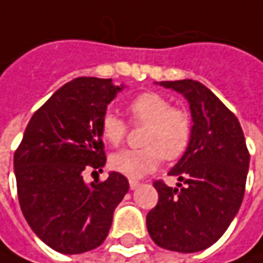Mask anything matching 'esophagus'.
<instances>
[{"mask_svg": "<svg viewBox=\"0 0 263 263\" xmlns=\"http://www.w3.org/2000/svg\"><path fill=\"white\" fill-rule=\"evenodd\" d=\"M128 184H130V189H132V190H136V189L141 185V182H139V181H136V179H130V182H128Z\"/></svg>", "mask_w": 263, "mask_h": 263, "instance_id": "esophagus-1", "label": "esophagus"}]
</instances>
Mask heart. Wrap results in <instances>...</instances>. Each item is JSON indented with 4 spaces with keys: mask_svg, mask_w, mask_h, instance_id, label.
Masks as SVG:
<instances>
[{
    "mask_svg": "<svg viewBox=\"0 0 263 263\" xmlns=\"http://www.w3.org/2000/svg\"><path fill=\"white\" fill-rule=\"evenodd\" d=\"M130 120L146 124L141 149H121L109 159L110 167L128 178H142L156 171L161 159L175 160L189 148L193 133L190 114L172 106L171 100L157 92H142L127 104ZM102 138L110 145H120L127 135V124L115 112H104L100 120Z\"/></svg>",
    "mask_w": 263,
    "mask_h": 263,
    "instance_id": "1",
    "label": "heart"
}]
</instances>
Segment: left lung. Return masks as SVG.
I'll use <instances>...</instances> for the list:
<instances>
[{
	"instance_id": "1",
	"label": "left lung",
	"mask_w": 263,
	"mask_h": 263,
	"mask_svg": "<svg viewBox=\"0 0 263 263\" xmlns=\"http://www.w3.org/2000/svg\"><path fill=\"white\" fill-rule=\"evenodd\" d=\"M190 104L192 141L169 175L175 189L154 181L157 205L146 216L153 241L166 250L195 253L211 247L236 216L250 154L238 118L197 81H164Z\"/></svg>"
}]
</instances>
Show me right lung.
Segmentation results:
<instances>
[{
    "instance_id": "1",
    "label": "right lung",
    "mask_w": 263,
    "mask_h": 263,
    "mask_svg": "<svg viewBox=\"0 0 263 263\" xmlns=\"http://www.w3.org/2000/svg\"><path fill=\"white\" fill-rule=\"evenodd\" d=\"M124 85L76 78L29 120L14 153L19 205L31 229L55 252L79 254L103 244L128 181L110 172L86 184L84 171L106 163L100 120Z\"/></svg>"
}]
</instances>
